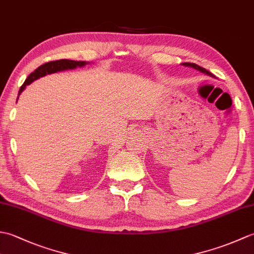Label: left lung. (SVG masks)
<instances>
[{
  "mask_svg": "<svg viewBox=\"0 0 254 254\" xmlns=\"http://www.w3.org/2000/svg\"><path fill=\"white\" fill-rule=\"evenodd\" d=\"M183 65H186V66H192V67H194V68L198 69V71H201V72H203V73H206V74H208V75H210V76H212V74H210L208 71H206V69L203 68L202 66L196 65V64H194V63H183Z\"/></svg>",
  "mask_w": 254,
  "mask_h": 254,
  "instance_id": "obj_1",
  "label": "left lung"
}]
</instances>
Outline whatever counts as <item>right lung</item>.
Instances as JSON below:
<instances>
[{"mask_svg": "<svg viewBox=\"0 0 254 254\" xmlns=\"http://www.w3.org/2000/svg\"><path fill=\"white\" fill-rule=\"evenodd\" d=\"M85 64H86L85 61H73V60H66V59H62V60H57V61H50L48 63L42 64V65L36 68L34 72L30 73L29 76L26 78L25 83L21 85V87L18 91V95H20V93L25 89L27 85H29L37 78L45 76L47 74L64 71V69H67V68H75L76 66H83Z\"/></svg>", "mask_w": 254, "mask_h": 254, "instance_id": "right-lung-1", "label": "right lung"}]
</instances>
